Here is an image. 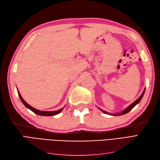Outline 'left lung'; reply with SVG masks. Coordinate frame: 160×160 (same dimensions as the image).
Listing matches in <instances>:
<instances>
[{
  "label": "left lung",
  "mask_w": 160,
  "mask_h": 160,
  "mask_svg": "<svg viewBox=\"0 0 160 160\" xmlns=\"http://www.w3.org/2000/svg\"><path fill=\"white\" fill-rule=\"evenodd\" d=\"M145 90H146V89H144V90H143V93H142V95L139 96V98H138V99H137L136 100H135L134 102H133L132 104L131 105H129L128 107L127 108H125L124 110H123V111H121V112H119V113H108V111H104V110H103V109H100V108H98L99 109H100L101 111H102V112H103L104 113H106V114H108V115H113V116H115V115H124V114H125V113H128L129 111H130L131 110H132L135 105H136L137 104H138L139 103V101L142 100V98H143V95H144V93H145Z\"/></svg>",
  "instance_id": "left-lung-1"
}]
</instances>
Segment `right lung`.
<instances>
[{"label":"right lung","mask_w":160,"mask_h":160,"mask_svg":"<svg viewBox=\"0 0 160 160\" xmlns=\"http://www.w3.org/2000/svg\"><path fill=\"white\" fill-rule=\"evenodd\" d=\"M17 91H18V94L19 98H20V99H21V101H22V103L24 104V105H25L27 108H28V109H29L30 110H31V111H32V112H34L35 114H37V115H41V116H53V115H57V114H59V113H61V111H62V110L63 109V108H65V107H64V108H61V109H59V110L52 111H40V110H38V109H35V108H32V106H31L30 105H28V104L26 102V101L22 99V96L21 95V93H19V91H18V89H17Z\"/></svg>","instance_id":"add662e5"}]
</instances>
